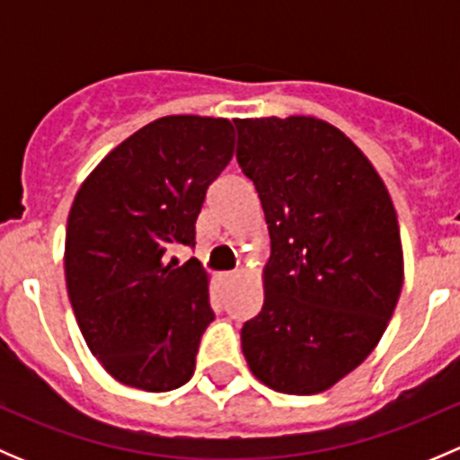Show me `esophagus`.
I'll use <instances>...</instances> for the list:
<instances>
[{"mask_svg":"<svg viewBox=\"0 0 460 460\" xmlns=\"http://www.w3.org/2000/svg\"><path fill=\"white\" fill-rule=\"evenodd\" d=\"M240 278V273H235V271H231V273H225V276H222V280L225 282H235Z\"/></svg>","mask_w":460,"mask_h":460,"instance_id":"obj_1","label":"esophagus"}]
</instances>
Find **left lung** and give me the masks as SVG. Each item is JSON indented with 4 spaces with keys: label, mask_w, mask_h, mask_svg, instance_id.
Returning <instances> with one entry per match:
<instances>
[{
    "label": "left lung",
    "mask_w": 460,
    "mask_h": 460,
    "mask_svg": "<svg viewBox=\"0 0 460 460\" xmlns=\"http://www.w3.org/2000/svg\"><path fill=\"white\" fill-rule=\"evenodd\" d=\"M238 164L271 238L264 303L243 354L262 385L309 396L354 372L387 329L405 278L387 187L341 128L312 115L234 119Z\"/></svg>",
    "instance_id": "obj_1"
}]
</instances>
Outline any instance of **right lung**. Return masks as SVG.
Segmentation results:
<instances>
[{
  "mask_svg": "<svg viewBox=\"0 0 460 460\" xmlns=\"http://www.w3.org/2000/svg\"><path fill=\"white\" fill-rule=\"evenodd\" d=\"M226 118L166 115L119 142L82 182L66 225L64 273L91 354L144 392L182 387L196 369L208 273L178 267L171 249L196 244L213 180L234 155Z\"/></svg>",
  "mask_w": 460,
  "mask_h": 460,
  "instance_id": "right-lung-1",
  "label": "right lung"
}]
</instances>
